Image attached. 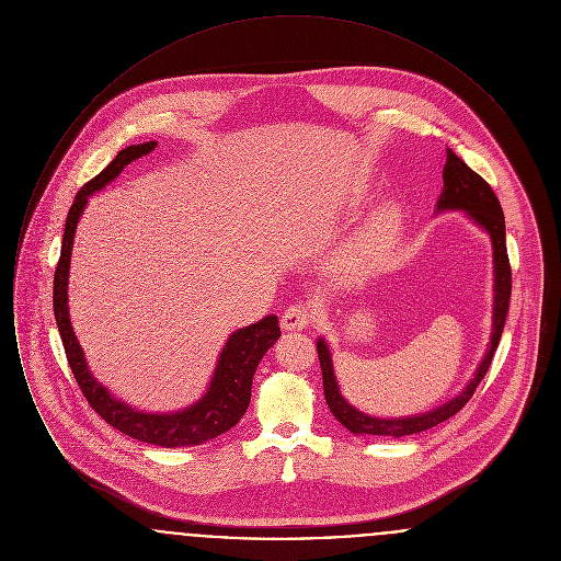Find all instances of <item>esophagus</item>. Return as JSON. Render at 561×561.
Listing matches in <instances>:
<instances>
[{
	"label": "esophagus",
	"mask_w": 561,
	"mask_h": 561,
	"mask_svg": "<svg viewBox=\"0 0 561 561\" xmlns=\"http://www.w3.org/2000/svg\"><path fill=\"white\" fill-rule=\"evenodd\" d=\"M311 309L307 305H290L284 316H282V328L286 332H296V330H302L311 323Z\"/></svg>",
	"instance_id": "obj_1"
}]
</instances>
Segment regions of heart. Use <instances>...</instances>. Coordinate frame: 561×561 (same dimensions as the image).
<instances>
[{"mask_svg": "<svg viewBox=\"0 0 561 561\" xmlns=\"http://www.w3.org/2000/svg\"><path fill=\"white\" fill-rule=\"evenodd\" d=\"M403 227L400 204L387 202L348 238L332 259V273L343 282H359L382 267L396 250Z\"/></svg>", "mask_w": 561, "mask_h": 561, "instance_id": "heart-1", "label": "heart"}]
</instances>
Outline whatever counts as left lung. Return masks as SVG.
<instances>
[{
	"instance_id": "1",
	"label": "left lung",
	"mask_w": 561,
	"mask_h": 561,
	"mask_svg": "<svg viewBox=\"0 0 561 561\" xmlns=\"http://www.w3.org/2000/svg\"><path fill=\"white\" fill-rule=\"evenodd\" d=\"M444 188L437 199L435 214L460 210L469 220H473L480 229L488 233L492 241V267H494V302H492V334L488 351L467 382V387L454 396L453 400L414 416H400V419H380L370 416L355 405H351L339 387L332 351L325 339H318V355H320L321 376H323V396L334 419L355 435H382V437H403L412 433H421L435 427L448 419H453L462 405L471 400L476 393L481 378L488 373L494 351L501 343V334L507 320L508 298H511V265H508L507 240H505V214L501 208L499 197L492 187L473 172L465 161L460 160L453 149H446V165H444Z\"/></svg>"
}]
</instances>
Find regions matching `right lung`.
Listing matches in <instances>:
<instances>
[{
    "mask_svg": "<svg viewBox=\"0 0 561 561\" xmlns=\"http://www.w3.org/2000/svg\"><path fill=\"white\" fill-rule=\"evenodd\" d=\"M158 147L156 140L130 145L122 149L107 168L96 174L90 183L78 191L73 206L67 214L65 236L60 245V259L54 273V318L62 339V347L67 353L71 373L80 385L83 398L107 421L111 427L130 435L138 442L163 446V448H185L199 446L208 439L227 433L240 423L243 412L250 405L252 396V378L268 348L282 336L277 316H267L252 325L236 330L216 359L213 378L208 382L206 393L176 412H145L130 403L115 398L103 382L94 378L88 368L83 348L78 343L69 318V267H71V250L73 238L78 231L81 214L88 206V199L107 187L111 181L119 176V172L134 160L151 153Z\"/></svg>",
    "mask_w": 561,
    "mask_h": 561,
    "instance_id": "right-lung-1",
    "label": "right lung"
}]
</instances>
